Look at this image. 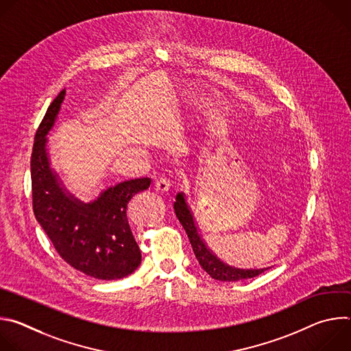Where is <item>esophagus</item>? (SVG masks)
<instances>
[{
	"label": "esophagus",
	"mask_w": 351,
	"mask_h": 351,
	"mask_svg": "<svg viewBox=\"0 0 351 351\" xmlns=\"http://www.w3.org/2000/svg\"><path fill=\"white\" fill-rule=\"evenodd\" d=\"M169 187H171V182H169V179H167V178H164V176L158 178V179L156 180V183H154V189H156L157 191H161V193L168 191Z\"/></svg>",
	"instance_id": "34e87169"
}]
</instances>
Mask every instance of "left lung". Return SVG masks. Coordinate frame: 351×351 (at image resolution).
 Returning <instances> with one entry per match:
<instances>
[{
	"label": "left lung",
	"mask_w": 351,
	"mask_h": 351,
	"mask_svg": "<svg viewBox=\"0 0 351 351\" xmlns=\"http://www.w3.org/2000/svg\"><path fill=\"white\" fill-rule=\"evenodd\" d=\"M173 210L179 222L182 223L183 229L187 233V237L191 243L193 252L195 254V258L199 267H202L213 279H217L221 282H237V280L258 276L260 274L271 268V267L257 268V269L236 268V267L228 265L221 258H218V256L213 252V250L208 247V244L206 243V240L203 239L202 232L198 229L197 221L186 199V194L183 191L176 193L175 202H173Z\"/></svg>",
	"instance_id": "obj_1"
}]
</instances>
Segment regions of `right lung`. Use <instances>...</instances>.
<instances>
[{
	"label": "right lung",
	"instance_id": "add662e5",
	"mask_svg": "<svg viewBox=\"0 0 351 351\" xmlns=\"http://www.w3.org/2000/svg\"><path fill=\"white\" fill-rule=\"evenodd\" d=\"M65 94L64 88L49 104L34 136L30 161L34 217L71 267L95 279H122L141 263L128 221V204L134 194L148 189L152 179L121 182L87 203L72 194L51 167L47 147Z\"/></svg>",
	"mask_w": 351,
	"mask_h": 351
}]
</instances>
